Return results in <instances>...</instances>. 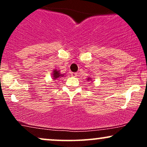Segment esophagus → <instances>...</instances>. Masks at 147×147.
Wrapping results in <instances>:
<instances>
[{"instance_id": "1", "label": "esophagus", "mask_w": 147, "mask_h": 147, "mask_svg": "<svg viewBox=\"0 0 147 147\" xmlns=\"http://www.w3.org/2000/svg\"><path fill=\"white\" fill-rule=\"evenodd\" d=\"M71 75H72V77H77V73H76V72H72Z\"/></svg>"}]
</instances>
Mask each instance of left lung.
Returning <instances> with one entry per match:
<instances>
[{"instance_id": "obj_1", "label": "left lung", "mask_w": 147, "mask_h": 147, "mask_svg": "<svg viewBox=\"0 0 147 147\" xmlns=\"http://www.w3.org/2000/svg\"><path fill=\"white\" fill-rule=\"evenodd\" d=\"M87 80H88V81H91V78H90V77H88Z\"/></svg>"}]
</instances>
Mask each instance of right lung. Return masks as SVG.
Masks as SVG:
<instances>
[{
	"instance_id": "obj_1",
	"label": "right lung",
	"mask_w": 147,
	"mask_h": 147,
	"mask_svg": "<svg viewBox=\"0 0 147 147\" xmlns=\"http://www.w3.org/2000/svg\"><path fill=\"white\" fill-rule=\"evenodd\" d=\"M52 75V79H53L54 80H56L57 79H59V77H63L64 76L63 74H61L60 70H57V69H55V70H53Z\"/></svg>"
}]
</instances>
